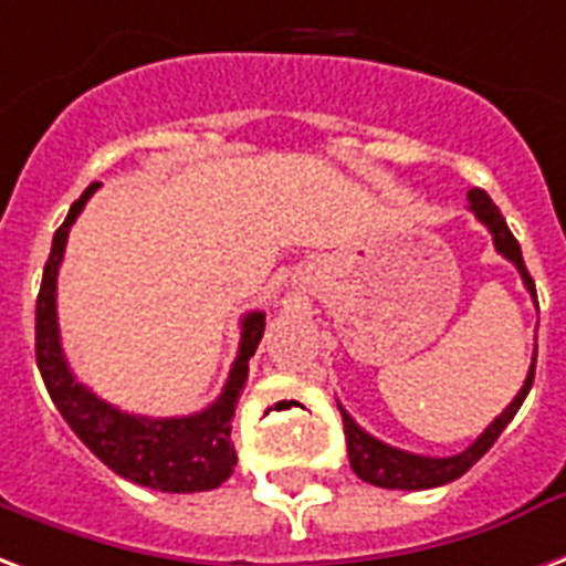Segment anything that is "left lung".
<instances>
[{"label":"left lung","mask_w":566,"mask_h":566,"mask_svg":"<svg viewBox=\"0 0 566 566\" xmlns=\"http://www.w3.org/2000/svg\"><path fill=\"white\" fill-rule=\"evenodd\" d=\"M468 200H471V212H474L476 219L483 221L485 228H489V233H492L497 254H504L506 261L516 266L518 275H522V282H525V287L531 291V296L537 300V294H534V279L528 275V266H525V261H522V249H518L516 237H513L510 228H506L501 209L492 203V198L485 195L483 188H471V191H468ZM534 366H537V354H534V359H531L528 378H525L522 389L516 392V399L510 401L504 411L489 422V429H485V432L480 434L468 450H462V453H455V455H447V459L417 455V453H408V450H399V447H389V443L371 438L366 429H359L357 420H354V417L338 405L342 422H345L347 459H350L354 474H357L359 480H366V483L380 485V489H408V492H417V489H434V485L459 480L471 464H476L485 453H489V447L497 441V434L504 432L506 422L516 417V411L522 408V401H525V396H528L531 384H534Z\"/></svg>","instance_id":"8db88e82"}]
</instances>
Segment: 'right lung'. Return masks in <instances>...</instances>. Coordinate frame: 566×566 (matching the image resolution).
Masks as SVG:
<instances>
[{
	"instance_id": "obj_1",
	"label": "right lung",
	"mask_w": 566,
	"mask_h": 566,
	"mask_svg": "<svg viewBox=\"0 0 566 566\" xmlns=\"http://www.w3.org/2000/svg\"><path fill=\"white\" fill-rule=\"evenodd\" d=\"M102 182H92L74 200L62 228L53 237L41 291L35 303V359L44 378L50 399L92 453L98 455L113 474L125 476L146 489L158 492H209L219 489L237 468V450L230 441V420L237 401L249 378V359L261 345L266 315L249 312L242 317V338L237 359L230 366L228 384L209 408L188 417H140L113 408L111 401L98 399L90 387L74 378L65 363L60 342V321H56V275H60L62 254L69 242L71 224L86 207V200L98 191Z\"/></svg>"
}]
</instances>
